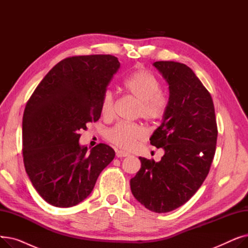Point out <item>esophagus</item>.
Masks as SVG:
<instances>
[{"label": "esophagus", "mask_w": 248, "mask_h": 248, "mask_svg": "<svg viewBox=\"0 0 248 248\" xmlns=\"http://www.w3.org/2000/svg\"><path fill=\"white\" fill-rule=\"evenodd\" d=\"M127 155H129V154L124 152V151H116V157L117 158H124V157H127Z\"/></svg>", "instance_id": "34e87169"}]
</instances>
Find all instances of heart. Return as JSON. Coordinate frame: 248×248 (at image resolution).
Segmentation results:
<instances>
[{
    "mask_svg": "<svg viewBox=\"0 0 248 248\" xmlns=\"http://www.w3.org/2000/svg\"><path fill=\"white\" fill-rule=\"evenodd\" d=\"M124 88L129 94L139 100L137 115H140L149 122L161 120L167 108V98L159 93L160 81L152 72L139 69L124 81ZM114 95L110 90L104 93L101 100V112L104 116H110L113 112ZM107 139L117 147L132 150L139 141L146 138V131L139 124L119 123L108 129Z\"/></svg>",
    "mask_w": 248,
    "mask_h": 248,
    "instance_id": "obj_1",
    "label": "heart"
}]
</instances>
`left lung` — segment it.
Returning a JSON list of instances; mask_svg holds the SVG:
<instances>
[{"mask_svg": "<svg viewBox=\"0 0 248 248\" xmlns=\"http://www.w3.org/2000/svg\"><path fill=\"white\" fill-rule=\"evenodd\" d=\"M169 85V100L151 145L165 152L160 162L140 157L131 179L134 197L147 209L166 213L185 204L203 184L214 158L217 124L212 97L183 63L157 61Z\"/></svg>", "mask_w": 248, "mask_h": 248, "instance_id": "obj_1", "label": "left lung"}]
</instances>
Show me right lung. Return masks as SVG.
<instances>
[{
	"mask_svg": "<svg viewBox=\"0 0 248 248\" xmlns=\"http://www.w3.org/2000/svg\"><path fill=\"white\" fill-rule=\"evenodd\" d=\"M121 63L111 55L65 58L52 68L28 100L23 115V158L38 194L50 205L72 207L93 192L114 158L99 144L88 152L79 138L98 121L101 100Z\"/></svg>",
	"mask_w": 248,
	"mask_h": 248,
	"instance_id": "obj_1",
	"label": "right lung"
}]
</instances>
